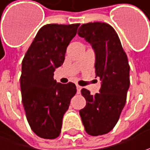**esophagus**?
Masks as SVG:
<instances>
[{"label":"esophagus","instance_id":"34e87169","mask_svg":"<svg viewBox=\"0 0 150 150\" xmlns=\"http://www.w3.org/2000/svg\"><path fill=\"white\" fill-rule=\"evenodd\" d=\"M76 87H77V90H78V93H80L81 89H82V87H81V86H79V85H77Z\"/></svg>","mask_w":150,"mask_h":150}]
</instances>
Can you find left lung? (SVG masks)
<instances>
[{"label":"left lung","instance_id":"obj_1","mask_svg":"<svg viewBox=\"0 0 150 150\" xmlns=\"http://www.w3.org/2000/svg\"><path fill=\"white\" fill-rule=\"evenodd\" d=\"M78 34L94 50L96 77L102 81L100 93L95 95L81 90L87 103L79 114L89 135H103L114 128L126 103L130 83L128 57L117 32L107 23L83 24Z\"/></svg>","mask_w":150,"mask_h":150}]
</instances>
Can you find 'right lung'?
<instances>
[{
    "label": "right lung",
    "mask_w": 150,
    "mask_h": 150,
    "mask_svg": "<svg viewBox=\"0 0 150 150\" xmlns=\"http://www.w3.org/2000/svg\"><path fill=\"white\" fill-rule=\"evenodd\" d=\"M80 24L43 26L21 63V99L26 119L40 138L53 139L61 133L62 118L77 93L72 83H57L53 75L62 65L67 46Z\"/></svg>",
    "instance_id": "1"
}]
</instances>
